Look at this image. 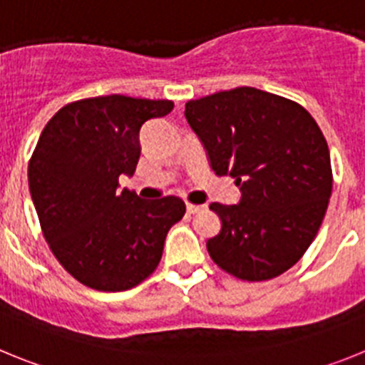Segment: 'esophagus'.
I'll use <instances>...</instances> for the list:
<instances>
[{"instance_id": "1", "label": "esophagus", "mask_w": 365, "mask_h": 365, "mask_svg": "<svg viewBox=\"0 0 365 365\" xmlns=\"http://www.w3.org/2000/svg\"><path fill=\"white\" fill-rule=\"evenodd\" d=\"M202 210L201 205H192V202H186V212L188 214H197V212Z\"/></svg>"}]
</instances>
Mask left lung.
<instances>
[{"label":"left lung","instance_id":"1","mask_svg":"<svg viewBox=\"0 0 365 365\" xmlns=\"http://www.w3.org/2000/svg\"><path fill=\"white\" fill-rule=\"evenodd\" d=\"M185 117L212 170L241 190L240 205H210L222 222L206 243L214 263L243 282L287 272L314 241L333 192L320 125L298 102L256 87L190 100Z\"/></svg>","mask_w":365,"mask_h":365}]
</instances>
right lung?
I'll use <instances>...</instances> for the list:
<instances>
[{"label": "right lung", "mask_w": 365, "mask_h": 365, "mask_svg": "<svg viewBox=\"0 0 365 365\" xmlns=\"http://www.w3.org/2000/svg\"><path fill=\"white\" fill-rule=\"evenodd\" d=\"M172 109V100L124 95L76 100L47 122L32 151L29 190L45 241L95 291H128L151 276L168 230L185 215L175 195L144 201L117 190L137 168L144 122Z\"/></svg>", "instance_id": "1"}]
</instances>
